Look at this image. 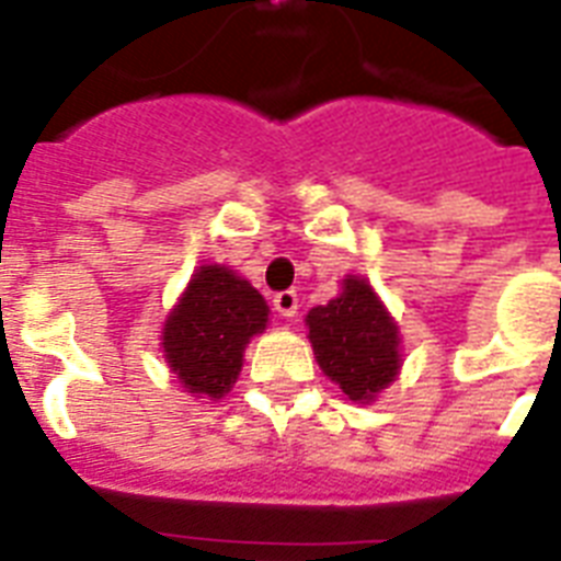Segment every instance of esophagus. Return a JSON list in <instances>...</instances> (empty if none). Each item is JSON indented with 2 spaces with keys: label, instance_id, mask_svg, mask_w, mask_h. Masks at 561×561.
<instances>
[{
  "label": "esophagus",
  "instance_id": "esophagus-1",
  "mask_svg": "<svg viewBox=\"0 0 561 561\" xmlns=\"http://www.w3.org/2000/svg\"><path fill=\"white\" fill-rule=\"evenodd\" d=\"M273 308H276L285 320H290V317H297L299 311V297L294 290H279V294L273 297Z\"/></svg>",
  "mask_w": 561,
  "mask_h": 561
}]
</instances>
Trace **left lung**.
Returning a JSON list of instances; mask_svg holds the SVG:
<instances>
[{
    "label": "left lung",
    "mask_w": 561,
    "mask_h": 561,
    "mask_svg": "<svg viewBox=\"0 0 561 561\" xmlns=\"http://www.w3.org/2000/svg\"><path fill=\"white\" fill-rule=\"evenodd\" d=\"M306 325L317 364L350 401L373 404L399 378V323L364 276L350 273L337 297L308 311Z\"/></svg>",
    "instance_id": "left-lung-1"
}]
</instances>
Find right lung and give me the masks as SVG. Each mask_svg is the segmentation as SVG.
<instances>
[{"instance_id":"right-lung-1","label":"right lung","mask_w":561,"mask_h":561,"mask_svg":"<svg viewBox=\"0 0 561 561\" xmlns=\"http://www.w3.org/2000/svg\"><path fill=\"white\" fill-rule=\"evenodd\" d=\"M267 317L271 308L241 273L201 264L162 323V358L183 390L215 401L238 381L247 343L267 329Z\"/></svg>"}]
</instances>
